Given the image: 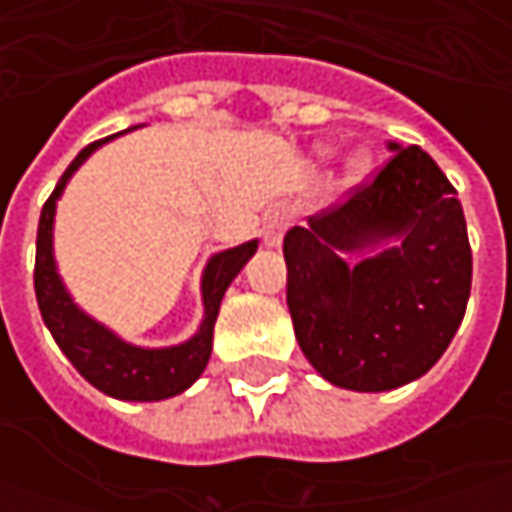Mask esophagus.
Wrapping results in <instances>:
<instances>
[{"instance_id": "esophagus-1", "label": "esophagus", "mask_w": 512, "mask_h": 512, "mask_svg": "<svg viewBox=\"0 0 512 512\" xmlns=\"http://www.w3.org/2000/svg\"><path fill=\"white\" fill-rule=\"evenodd\" d=\"M287 225H290V216H287L285 207H273V210H267L265 219H262V236H265V245L276 247L282 242V236H285Z\"/></svg>"}]
</instances>
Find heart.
Wrapping results in <instances>:
<instances>
[{"label":"heart","mask_w":512,"mask_h":512,"mask_svg":"<svg viewBox=\"0 0 512 512\" xmlns=\"http://www.w3.org/2000/svg\"><path fill=\"white\" fill-rule=\"evenodd\" d=\"M347 168H350V173H353V176H359V173H364V170H367V156H353V159L347 162Z\"/></svg>","instance_id":"b5f03b06"}]
</instances>
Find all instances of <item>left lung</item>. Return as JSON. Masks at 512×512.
<instances>
[{"label": "left lung", "instance_id": "1", "mask_svg": "<svg viewBox=\"0 0 512 512\" xmlns=\"http://www.w3.org/2000/svg\"><path fill=\"white\" fill-rule=\"evenodd\" d=\"M387 148L370 182L285 233L299 347L327 382L359 393L402 387L439 362L473 279L456 187L419 145ZM387 238L403 245L353 268L341 259Z\"/></svg>", "mask_w": 512, "mask_h": 512}]
</instances>
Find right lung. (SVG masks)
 <instances>
[{
  "label": "right lung",
  "mask_w": 512,
  "mask_h": 512,
  "mask_svg": "<svg viewBox=\"0 0 512 512\" xmlns=\"http://www.w3.org/2000/svg\"><path fill=\"white\" fill-rule=\"evenodd\" d=\"M113 139V136H108ZM102 139V142H108ZM102 142H93L82 150L68 170L62 173L59 185L53 187L50 199L39 216V233H36V267H33V287L36 302L42 310V319L48 325L50 336L56 339L59 350L70 359V364L88 379L96 390L108 393L122 402H159L187 390L202 376L207 367L210 350H213V325L219 316L222 296L236 279V273L247 265V259L256 253L259 242H245L216 253L207 262L202 273V302H205V319L199 333L187 342L173 347H136L122 342L113 330L90 319L85 310L73 305L70 293L62 285L56 262H53V216H56V199L68 185L76 168L88 159Z\"/></svg>",
  "instance_id": "add662e5"
}]
</instances>
